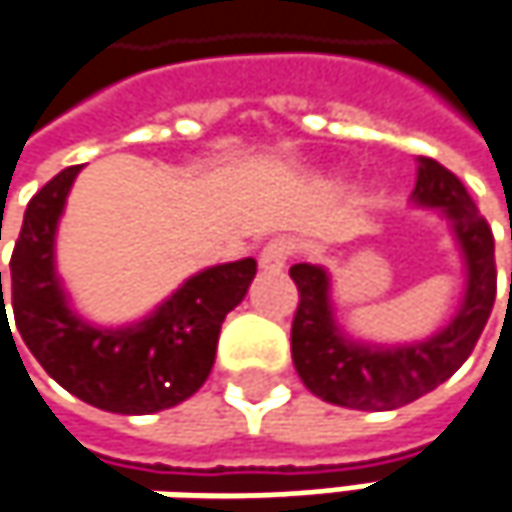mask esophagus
Here are the masks:
<instances>
[{"instance_id":"esophagus-1","label":"esophagus","mask_w":512,"mask_h":512,"mask_svg":"<svg viewBox=\"0 0 512 512\" xmlns=\"http://www.w3.org/2000/svg\"><path fill=\"white\" fill-rule=\"evenodd\" d=\"M290 255H293V246H290L287 240H272V243H266V246L260 249L257 263H260L263 272H281V269L287 266Z\"/></svg>"}]
</instances>
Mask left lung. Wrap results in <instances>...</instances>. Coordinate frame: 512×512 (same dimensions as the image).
I'll return each instance as SVG.
<instances>
[{
	"label": "left lung",
	"instance_id": "8db88e82",
	"mask_svg": "<svg viewBox=\"0 0 512 512\" xmlns=\"http://www.w3.org/2000/svg\"><path fill=\"white\" fill-rule=\"evenodd\" d=\"M410 202L440 213L463 260V299L454 316L425 340L378 346L351 337L337 322L331 275L325 266L296 263L299 287L293 319V363L302 384L328 404L351 410H395L445 384L472 354L495 302V240L487 219L454 172L431 158H416Z\"/></svg>",
	"mask_w": 512,
	"mask_h": 512
}]
</instances>
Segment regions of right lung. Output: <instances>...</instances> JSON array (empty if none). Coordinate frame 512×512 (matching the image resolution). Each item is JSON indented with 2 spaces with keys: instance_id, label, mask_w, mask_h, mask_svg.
I'll list each match as a JSON object with an SVG mask.
<instances>
[{
  "instance_id": "obj_1",
  "label": "right lung",
  "mask_w": 512,
  "mask_h": 512,
  "mask_svg": "<svg viewBox=\"0 0 512 512\" xmlns=\"http://www.w3.org/2000/svg\"><path fill=\"white\" fill-rule=\"evenodd\" d=\"M78 172L81 166L58 172L28 202L23 231L11 255L17 331L37 363L67 393L99 410L146 416L175 407L208 381L219 328L255 281V257L190 275L169 299L137 322L93 325L72 310L55 266L58 222Z\"/></svg>"
}]
</instances>
